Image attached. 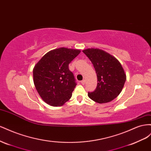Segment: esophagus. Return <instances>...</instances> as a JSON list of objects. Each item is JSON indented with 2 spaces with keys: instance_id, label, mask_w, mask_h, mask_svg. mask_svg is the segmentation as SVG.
Returning <instances> with one entry per match:
<instances>
[{
  "instance_id": "34e87169",
  "label": "esophagus",
  "mask_w": 151,
  "mask_h": 151,
  "mask_svg": "<svg viewBox=\"0 0 151 151\" xmlns=\"http://www.w3.org/2000/svg\"><path fill=\"white\" fill-rule=\"evenodd\" d=\"M81 83L82 84V85H85V80H83L82 81H81Z\"/></svg>"
}]
</instances>
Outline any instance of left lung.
I'll return each instance as SVG.
<instances>
[{
    "label": "left lung",
    "instance_id": "8db88e82",
    "mask_svg": "<svg viewBox=\"0 0 151 151\" xmlns=\"http://www.w3.org/2000/svg\"><path fill=\"white\" fill-rule=\"evenodd\" d=\"M97 73V88L88 96L99 104L113 101L122 91L127 76L121 63L113 55L97 48L83 50Z\"/></svg>",
    "mask_w": 151,
    "mask_h": 151
}]
</instances>
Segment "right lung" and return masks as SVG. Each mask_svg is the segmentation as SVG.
Returning <instances> with one entry per match:
<instances>
[{"mask_svg": "<svg viewBox=\"0 0 151 151\" xmlns=\"http://www.w3.org/2000/svg\"><path fill=\"white\" fill-rule=\"evenodd\" d=\"M66 47L50 50L33 68V82L42 99L54 107L70 99L76 83L69 64L80 53Z\"/></svg>", "mask_w": 151, "mask_h": 151, "instance_id": "obj_1", "label": "right lung"}]
</instances>
